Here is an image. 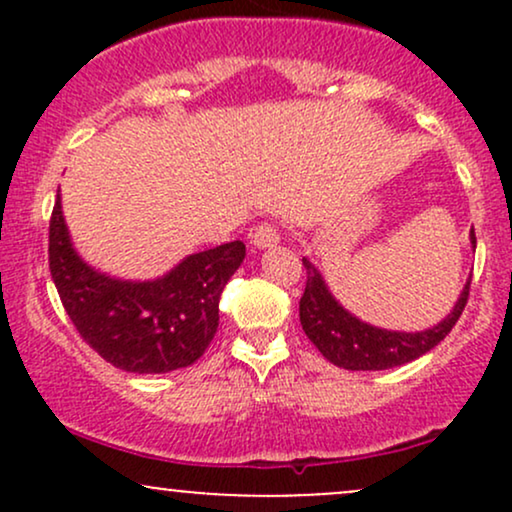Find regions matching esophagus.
<instances>
[{"instance_id": "34e87169", "label": "esophagus", "mask_w": 512, "mask_h": 512, "mask_svg": "<svg viewBox=\"0 0 512 512\" xmlns=\"http://www.w3.org/2000/svg\"><path fill=\"white\" fill-rule=\"evenodd\" d=\"M250 243L255 245L257 250L274 248V245L279 243V233H276V228L272 226V223H260V226L252 228V233H250Z\"/></svg>"}]
</instances>
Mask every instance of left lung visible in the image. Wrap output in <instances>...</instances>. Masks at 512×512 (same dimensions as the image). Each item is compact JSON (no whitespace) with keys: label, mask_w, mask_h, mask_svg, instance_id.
<instances>
[{"label":"left lung","mask_w":512,"mask_h":512,"mask_svg":"<svg viewBox=\"0 0 512 512\" xmlns=\"http://www.w3.org/2000/svg\"><path fill=\"white\" fill-rule=\"evenodd\" d=\"M469 243L472 248H477L474 228L469 231ZM303 267L308 274L301 308H298L303 332L327 361L346 370H387L424 356L426 351L443 342L445 334L460 320L464 305H467L469 284H472V274H469L460 298L438 325L419 332H402L358 320L332 296L320 269L308 257H303Z\"/></svg>","instance_id":"left-lung-1"}]
</instances>
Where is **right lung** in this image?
Returning a JSON list of instances; mask_svg holds the SVG:
<instances>
[{
    "label": "right lung",
    "mask_w": 512,
    "mask_h": 512,
    "mask_svg": "<svg viewBox=\"0 0 512 512\" xmlns=\"http://www.w3.org/2000/svg\"><path fill=\"white\" fill-rule=\"evenodd\" d=\"M245 260L240 240L187 255L156 279L98 272L76 252L57 190L50 219V274L84 342L127 373H170L207 351L219 298Z\"/></svg>",
    "instance_id": "right-lung-1"
}]
</instances>
